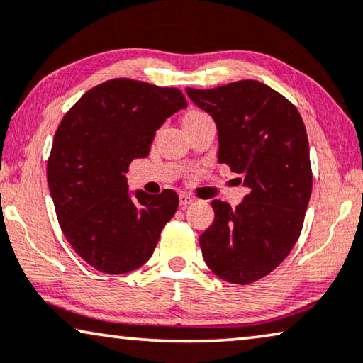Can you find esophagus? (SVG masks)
I'll return each instance as SVG.
<instances>
[{"label":"esophagus","mask_w":363,"mask_h":363,"mask_svg":"<svg viewBox=\"0 0 363 363\" xmlns=\"http://www.w3.org/2000/svg\"><path fill=\"white\" fill-rule=\"evenodd\" d=\"M194 199L191 196H187V194H181L179 196V206L181 207H187L189 203H192Z\"/></svg>","instance_id":"obj_1"}]
</instances>
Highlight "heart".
I'll return each instance as SVG.
<instances>
[{"mask_svg": "<svg viewBox=\"0 0 363 363\" xmlns=\"http://www.w3.org/2000/svg\"><path fill=\"white\" fill-rule=\"evenodd\" d=\"M199 115H202V113H191V115H187V118H192V116H199Z\"/></svg>", "mask_w": 363, "mask_h": 363, "instance_id": "heart-1", "label": "heart"}]
</instances>
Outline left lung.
<instances>
[{
	"label": "left lung",
	"instance_id": "left-lung-1",
	"mask_svg": "<svg viewBox=\"0 0 363 363\" xmlns=\"http://www.w3.org/2000/svg\"><path fill=\"white\" fill-rule=\"evenodd\" d=\"M216 121L218 162L248 187L242 203L212 201V225L199 237L207 267L220 279L248 284L288 257L303 228L313 172L296 106L258 80L211 90L187 89Z\"/></svg>",
	"mask_w": 363,
	"mask_h": 363
}]
</instances>
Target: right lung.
Returning a JSON list of instances; mask_svg holds the SVG:
<instances>
[{"label": "right lung", "mask_w": 363, "mask_h": 363, "mask_svg": "<svg viewBox=\"0 0 363 363\" xmlns=\"http://www.w3.org/2000/svg\"><path fill=\"white\" fill-rule=\"evenodd\" d=\"M187 106L177 89L113 79L70 108L54 135L48 182L60 228L75 253L106 274L151 258L179 206L174 191H128L125 172L150 155L156 131Z\"/></svg>", "instance_id": "right-lung-1"}]
</instances>
